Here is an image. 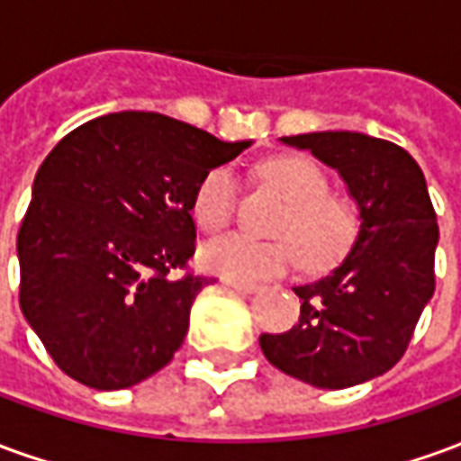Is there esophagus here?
<instances>
[{
  "label": "esophagus",
  "mask_w": 461,
  "mask_h": 461,
  "mask_svg": "<svg viewBox=\"0 0 461 461\" xmlns=\"http://www.w3.org/2000/svg\"><path fill=\"white\" fill-rule=\"evenodd\" d=\"M224 286L240 291V294H257V291H259L257 284H247V281H234V279H224Z\"/></svg>",
  "instance_id": "obj_1"
}]
</instances>
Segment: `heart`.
Segmentation results:
<instances>
[{"label":"heart","mask_w":461,"mask_h":461,"mask_svg":"<svg viewBox=\"0 0 461 461\" xmlns=\"http://www.w3.org/2000/svg\"><path fill=\"white\" fill-rule=\"evenodd\" d=\"M259 177L289 200L279 240L224 234L202 244L200 264L234 281H261L294 269L303 257L309 269H329L353 247L357 221L348 204L329 194V177L301 155H279L261 162ZM240 182L230 167H214L192 194V217L204 231H220L234 217Z\"/></svg>","instance_id":"heart-1"}]
</instances>
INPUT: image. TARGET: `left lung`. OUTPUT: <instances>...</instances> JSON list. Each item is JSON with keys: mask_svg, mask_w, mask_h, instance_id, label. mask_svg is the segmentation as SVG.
Returning <instances> with one entry per match:
<instances>
[{"mask_svg": "<svg viewBox=\"0 0 461 461\" xmlns=\"http://www.w3.org/2000/svg\"><path fill=\"white\" fill-rule=\"evenodd\" d=\"M281 142L339 172L360 227L329 276L294 286L299 323L286 333H261V353L313 387L360 385L402 357L435 294L439 230L425 175L400 145L363 132H303Z\"/></svg>", "mask_w": 461, "mask_h": 461, "instance_id": "left-lung-1", "label": "left lung"}]
</instances>
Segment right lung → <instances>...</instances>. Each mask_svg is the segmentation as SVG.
I'll return each mask as SVG.
<instances>
[{"label": "right lung", "instance_id": "1", "mask_svg": "<svg viewBox=\"0 0 461 461\" xmlns=\"http://www.w3.org/2000/svg\"><path fill=\"white\" fill-rule=\"evenodd\" d=\"M251 140L224 142L190 122L122 111L78 125L36 172L16 237L19 303L66 375L122 390L182 346L194 296L192 194Z\"/></svg>", "mask_w": 461, "mask_h": 461}]
</instances>
